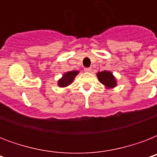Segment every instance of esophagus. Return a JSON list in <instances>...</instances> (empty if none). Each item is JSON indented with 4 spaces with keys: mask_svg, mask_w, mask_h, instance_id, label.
<instances>
[{
    "mask_svg": "<svg viewBox=\"0 0 157 157\" xmlns=\"http://www.w3.org/2000/svg\"><path fill=\"white\" fill-rule=\"evenodd\" d=\"M84 70H85L86 71H87V72H90L91 70H92V68H91V67H86V68L84 69Z\"/></svg>",
    "mask_w": 157,
    "mask_h": 157,
    "instance_id": "1",
    "label": "esophagus"
}]
</instances>
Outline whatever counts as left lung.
<instances>
[{
    "label": "left lung",
    "instance_id": "8db88e82",
    "mask_svg": "<svg viewBox=\"0 0 157 157\" xmlns=\"http://www.w3.org/2000/svg\"><path fill=\"white\" fill-rule=\"evenodd\" d=\"M97 76L98 81L105 86H107V88H113L116 86L115 77L112 76V73H111L110 71H103L102 72H98Z\"/></svg>",
    "mask_w": 157,
    "mask_h": 157
}]
</instances>
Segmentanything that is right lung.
Instances as JSON below:
<instances>
[{
    "label": "right lung",
    "mask_w": 157,
    "mask_h": 157,
    "mask_svg": "<svg viewBox=\"0 0 157 157\" xmlns=\"http://www.w3.org/2000/svg\"><path fill=\"white\" fill-rule=\"evenodd\" d=\"M78 74L77 71H71L67 72L66 74H64L63 76V78L60 79L59 81V86L60 87H66L68 86L69 85H71L74 78L76 77V76Z\"/></svg>",
    "instance_id": "1"
}]
</instances>
